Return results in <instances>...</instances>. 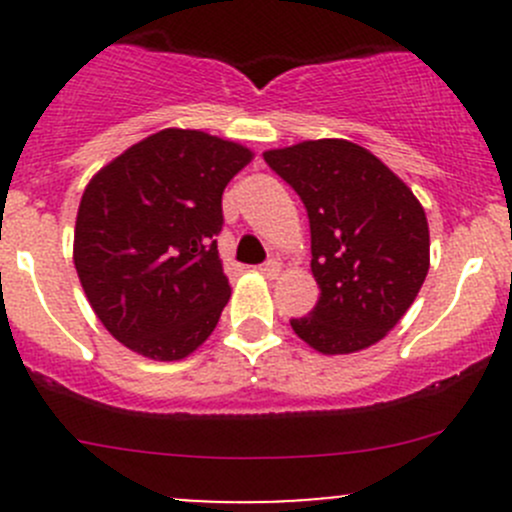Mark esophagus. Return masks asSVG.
I'll return each instance as SVG.
<instances>
[{
    "label": "esophagus",
    "instance_id": "obj_1",
    "mask_svg": "<svg viewBox=\"0 0 512 512\" xmlns=\"http://www.w3.org/2000/svg\"><path fill=\"white\" fill-rule=\"evenodd\" d=\"M257 270H260L265 277H270V280H275V277L282 272V265L277 260H267L265 265H260Z\"/></svg>",
    "mask_w": 512,
    "mask_h": 512
}]
</instances>
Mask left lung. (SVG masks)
I'll list each match as a JSON object with an SVG mask.
<instances>
[{
    "label": "left lung",
    "instance_id": "8db88e82",
    "mask_svg": "<svg viewBox=\"0 0 512 512\" xmlns=\"http://www.w3.org/2000/svg\"><path fill=\"white\" fill-rule=\"evenodd\" d=\"M307 208L317 307L292 319L319 354H354L384 339L428 275V220L409 185L344 138L262 153Z\"/></svg>",
    "mask_w": 512,
    "mask_h": 512
}]
</instances>
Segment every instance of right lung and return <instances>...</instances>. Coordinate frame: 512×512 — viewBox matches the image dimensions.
<instances>
[{
	"label": "right lung",
	"instance_id": "add662e5",
	"mask_svg": "<svg viewBox=\"0 0 512 512\" xmlns=\"http://www.w3.org/2000/svg\"><path fill=\"white\" fill-rule=\"evenodd\" d=\"M252 156L205 131L163 128L89 180L74 265L91 309L123 347L180 361L218 327L230 299L215 240L223 190Z\"/></svg>",
	"mask_w": 512,
	"mask_h": 512
}]
</instances>
